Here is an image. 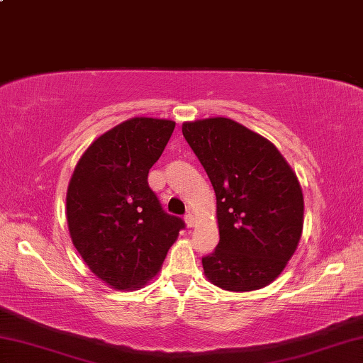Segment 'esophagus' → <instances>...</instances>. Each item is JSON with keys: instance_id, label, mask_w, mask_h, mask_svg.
<instances>
[{"instance_id": "esophagus-1", "label": "esophagus", "mask_w": 363, "mask_h": 363, "mask_svg": "<svg viewBox=\"0 0 363 363\" xmlns=\"http://www.w3.org/2000/svg\"><path fill=\"white\" fill-rule=\"evenodd\" d=\"M184 220H186L187 227H194V224H195V219L192 214H186V216H184Z\"/></svg>"}]
</instances>
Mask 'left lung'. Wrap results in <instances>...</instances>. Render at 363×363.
<instances>
[{"mask_svg": "<svg viewBox=\"0 0 363 363\" xmlns=\"http://www.w3.org/2000/svg\"><path fill=\"white\" fill-rule=\"evenodd\" d=\"M182 134L216 194L219 243L201 257L208 280L251 291L279 277L303 232L296 174L259 134L230 118L187 121Z\"/></svg>", "mask_w": 363, "mask_h": 363, "instance_id": "8db88e82", "label": "left lung"}]
</instances>
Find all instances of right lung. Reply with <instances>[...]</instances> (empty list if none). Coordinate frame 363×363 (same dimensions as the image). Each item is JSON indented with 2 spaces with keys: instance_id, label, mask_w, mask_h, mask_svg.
Here are the masks:
<instances>
[{
  "instance_id": "add662e5",
  "label": "right lung",
  "mask_w": 363,
  "mask_h": 363,
  "mask_svg": "<svg viewBox=\"0 0 363 363\" xmlns=\"http://www.w3.org/2000/svg\"><path fill=\"white\" fill-rule=\"evenodd\" d=\"M176 123L131 118L102 134L79 158L67 190L72 242L91 272L115 290L139 288L158 272L184 220L149 187V169Z\"/></svg>"
}]
</instances>
